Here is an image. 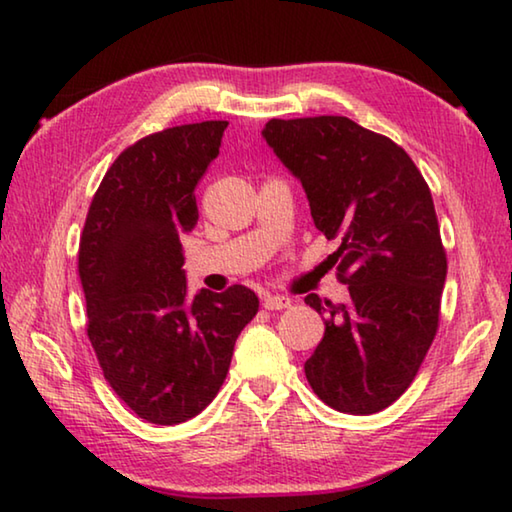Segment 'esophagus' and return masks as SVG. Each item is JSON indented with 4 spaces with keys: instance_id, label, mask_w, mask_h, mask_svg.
Masks as SVG:
<instances>
[{
    "instance_id": "34e87169",
    "label": "esophagus",
    "mask_w": 512,
    "mask_h": 512,
    "mask_svg": "<svg viewBox=\"0 0 512 512\" xmlns=\"http://www.w3.org/2000/svg\"><path fill=\"white\" fill-rule=\"evenodd\" d=\"M287 307H291V298H287V296H271V293L264 296V309H268V311L287 309Z\"/></svg>"
}]
</instances>
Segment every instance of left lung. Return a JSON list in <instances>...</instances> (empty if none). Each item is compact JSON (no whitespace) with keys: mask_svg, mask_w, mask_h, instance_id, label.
<instances>
[{"mask_svg":"<svg viewBox=\"0 0 512 512\" xmlns=\"http://www.w3.org/2000/svg\"><path fill=\"white\" fill-rule=\"evenodd\" d=\"M305 187L316 228L339 241L327 257L350 300L327 314L305 363L327 406L370 415L391 406L418 375L438 332L447 255L427 180L400 144L339 115L271 119L262 131Z\"/></svg>","mask_w":512,"mask_h":512,"instance_id":"left-lung-1","label":"left lung"}]
</instances>
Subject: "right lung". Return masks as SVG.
Segmentation results:
<instances>
[{
  "mask_svg": "<svg viewBox=\"0 0 512 512\" xmlns=\"http://www.w3.org/2000/svg\"><path fill=\"white\" fill-rule=\"evenodd\" d=\"M228 121L146 135L117 155L94 194L79 244L88 339L112 391L153 424L210 404L235 341L259 309L250 289L187 300L180 235L198 221L194 189Z\"/></svg>",
  "mask_w": 512,
  "mask_h": 512,
  "instance_id": "obj_1",
  "label": "right lung"
}]
</instances>
